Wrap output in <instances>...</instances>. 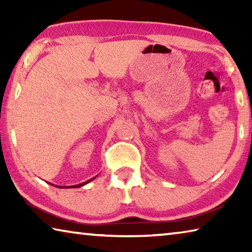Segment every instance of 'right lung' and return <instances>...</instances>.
I'll list each match as a JSON object with an SVG mask.
<instances>
[{
    "label": "right lung",
    "mask_w": 252,
    "mask_h": 252,
    "mask_svg": "<svg viewBox=\"0 0 252 252\" xmlns=\"http://www.w3.org/2000/svg\"><path fill=\"white\" fill-rule=\"evenodd\" d=\"M91 180H93V179H90V180H88L87 182L80 183V185H78V186H72V187H69V188H79V187H82V186H84V185H87V183H88V182H90ZM59 188H67V187H59Z\"/></svg>",
    "instance_id": "right-lung-1"
}]
</instances>
